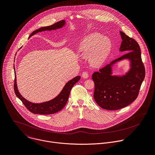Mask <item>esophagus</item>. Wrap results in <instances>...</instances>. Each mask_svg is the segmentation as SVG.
<instances>
[{
  "label": "esophagus",
  "instance_id": "34e87169",
  "mask_svg": "<svg viewBox=\"0 0 155 155\" xmlns=\"http://www.w3.org/2000/svg\"><path fill=\"white\" fill-rule=\"evenodd\" d=\"M82 77L83 78H87L89 77V75L87 74V72H84L82 73Z\"/></svg>",
  "mask_w": 155,
  "mask_h": 155
}]
</instances>
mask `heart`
<instances>
[{
    "label": "heart",
    "mask_w": 155,
    "mask_h": 155,
    "mask_svg": "<svg viewBox=\"0 0 155 155\" xmlns=\"http://www.w3.org/2000/svg\"><path fill=\"white\" fill-rule=\"evenodd\" d=\"M112 48L111 40L97 33L89 34L77 45L78 54L83 58H89L91 64L100 67L108 58Z\"/></svg>",
    "instance_id": "b5f03b06"
}]
</instances>
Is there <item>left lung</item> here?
Segmentation results:
<instances>
[{
    "mask_svg": "<svg viewBox=\"0 0 155 155\" xmlns=\"http://www.w3.org/2000/svg\"><path fill=\"white\" fill-rule=\"evenodd\" d=\"M122 39L119 51L122 57L111 62L92 75L95 84L94 98L97 104L107 110H117L129 105L137 98L145 75L137 42L120 31ZM128 60L130 69L124 75H113V66Z\"/></svg>",
    "mask_w": 155,
    "mask_h": 155,
    "instance_id": "left-lung-1",
    "label": "left lung"
}]
</instances>
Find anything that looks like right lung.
I'll return each instance as SVG.
<instances>
[{"instance_id":"obj_1","label":"right lung","mask_w":155,"mask_h":155,"mask_svg":"<svg viewBox=\"0 0 155 155\" xmlns=\"http://www.w3.org/2000/svg\"><path fill=\"white\" fill-rule=\"evenodd\" d=\"M66 21L64 20L59 21L53 25L41 27L38 30L34 31L29 36L30 38L35 34L44 31H51V30H55L57 29L62 28L66 25ZM15 83H14V89L16 95L22 101L23 104L25 107L32 113L33 114H51L56 113L60 110H61L64 106L66 105V103L68 100L69 96L70 94L71 90L72 87L74 86L77 82L80 79V76H77L72 80H69L68 82L66 83L63 89L60 92V93L54 98L48 100L47 101L39 103V104H35V103H32L25 98H24L22 95L19 93V90L17 86L16 82V72L15 73Z\"/></svg>"}]
</instances>
